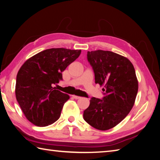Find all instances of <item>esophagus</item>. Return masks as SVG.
<instances>
[{
	"mask_svg": "<svg viewBox=\"0 0 160 160\" xmlns=\"http://www.w3.org/2000/svg\"><path fill=\"white\" fill-rule=\"evenodd\" d=\"M73 98L77 100V99H79V98H80V96H75V95H73Z\"/></svg>",
	"mask_w": 160,
	"mask_h": 160,
	"instance_id": "esophagus-1",
	"label": "esophagus"
}]
</instances>
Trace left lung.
I'll return each instance as SVG.
<instances>
[{
  "instance_id": "left-lung-1",
  "label": "left lung",
  "mask_w": 160,
  "mask_h": 160,
  "mask_svg": "<svg viewBox=\"0 0 160 160\" xmlns=\"http://www.w3.org/2000/svg\"><path fill=\"white\" fill-rule=\"evenodd\" d=\"M87 57L95 83L104 86V96L90 99L83 118L96 129L107 130L123 121L133 107L138 92L135 70L129 59L111 51H88Z\"/></svg>"
}]
</instances>
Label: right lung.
Instances as JSON below:
<instances>
[{
    "mask_svg": "<svg viewBox=\"0 0 160 160\" xmlns=\"http://www.w3.org/2000/svg\"><path fill=\"white\" fill-rule=\"evenodd\" d=\"M81 50L46 49L28 59L18 71L16 98L27 119L37 126L51 125L60 117L69 96L55 89L62 72L79 57Z\"/></svg>",
    "mask_w": 160,
    "mask_h": 160,
    "instance_id": "add662e5",
    "label": "right lung"
}]
</instances>
